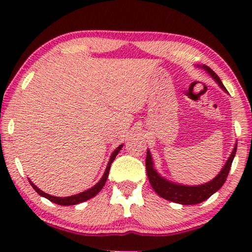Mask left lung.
Returning a JSON list of instances; mask_svg holds the SVG:
<instances>
[{"instance_id":"obj_1","label":"left lung","mask_w":252,"mask_h":252,"mask_svg":"<svg viewBox=\"0 0 252 252\" xmlns=\"http://www.w3.org/2000/svg\"><path fill=\"white\" fill-rule=\"evenodd\" d=\"M203 67L208 71V73H210V75H212V78L218 82L220 87H221L223 91L227 92L225 86L222 85L221 80H220V78L216 74V72L212 71L209 66H205V65ZM236 148L237 144H235V148H234L232 155L229 156L228 160H227V163L225 166H223L222 170L220 171V173L217 175L213 180L201 186H182L165 180V179L161 178L160 175L155 171L153 159H151V155L149 153V150H148L146 158V168L151 187L154 188V190L156 191L160 197L167 199V201L179 203V204L191 205L204 202L205 199H208L210 197V196L215 194L216 191H218L219 189L222 187V185L225 184L226 179L228 177L230 167H232L233 159L234 157H235Z\"/></svg>"}]
</instances>
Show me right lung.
Segmentation results:
<instances>
[{"label":"right lung","mask_w":252,"mask_h":252,"mask_svg":"<svg viewBox=\"0 0 252 252\" xmlns=\"http://www.w3.org/2000/svg\"><path fill=\"white\" fill-rule=\"evenodd\" d=\"M122 147L123 146H119L115 151H113V154L111 155V158H110V160H109L108 166H106V170L104 172V174H103V177H102L101 180L98 181V184H96L94 187L91 188V189H88V190H86L84 192H80V194L70 196V197H56V196L48 195V194H46V192H43L42 190H40V189L37 188L36 186L33 184V182L30 181V184L33 187L34 190L37 192V194L41 195V196H43V197L48 198L50 202L56 203V204H60V205H74V204H79V203H82V202H85V201H88L89 198L94 197L95 195H97L98 192L101 191V189L103 188V186L105 185L106 179H108V177H109V171H110V167H111L112 161L115 160V158H116L117 155H118L120 149H122Z\"/></svg>","instance_id":"1"}]
</instances>
